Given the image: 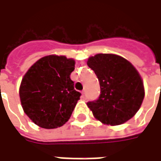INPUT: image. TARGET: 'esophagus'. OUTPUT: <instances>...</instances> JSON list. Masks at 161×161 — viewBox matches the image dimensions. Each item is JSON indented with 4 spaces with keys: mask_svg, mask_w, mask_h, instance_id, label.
Masks as SVG:
<instances>
[{
    "mask_svg": "<svg viewBox=\"0 0 161 161\" xmlns=\"http://www.w3.org/2000/svg\"><path fill=\"white\" fill-rule=\"evenodd\" d=\"M82 96H83V97H85V91H82Z\"/></svg>",
    "mask_w": 161,
    "mask_h": 161,
    "instance_id": "esophagus-1",
    "label": "esophagus"
}]
</instances>
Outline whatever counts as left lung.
<instances>
[{"instance_id":"obj_1","label":"left lung","mask_w":161,"mask_h":161,"mask_svg":"<svg viewBox=\"0 0 161 161\" xmlns=\"http://www.w3.org/2000/svg\"><path fill=\"white\" fill-rule=\"evenodd\" d=\"M87 64L95 71L101 88L97 100L87 103L95 118L110 126L131 119L141 108L145 96L138 70L124 58L110 53L90 57Z\"/></svg>"}]
</instances>
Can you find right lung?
<instances>
[{
	"instance_id": "1",
	"label": "right lung",
	"mask_w": 161,
	"mask_h": 161,
	"mask_svg": "<svg viewBox=\"0 0 161 161\" xmlns=\"http://www.w3.org/2000/svg\"><path fill=\"white\" fill-rule=\"evenodd\" d=\"M74 69L72 58L48 55L35 62L24 75L19 91L21 106L40 128H57L70 119L81 96L74 90L70 77Z\"/></svg>"
}]
</instances>
